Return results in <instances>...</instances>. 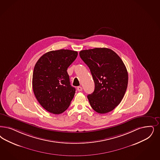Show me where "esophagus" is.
Listing matches in <instances>:
<instances>
[{"label":"esophagus","mask_w":160,"mask_h":160,"mask_svg":"<svg viewBox=\"0 0 160 160\" xmlns=\"http://www.w3.org/2000/svg\"><path fill=\"white\" fill-rule=\"evenodd\" d=\"M77 90L78 91V92H81V91H82V90H83V88H82L81 87V86H78V87H77Z\"/></svg>","instance_id":"34e87169"}]
</instances>
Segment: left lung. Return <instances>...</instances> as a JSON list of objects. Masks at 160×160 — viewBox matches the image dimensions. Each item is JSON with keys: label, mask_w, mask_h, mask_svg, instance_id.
I'll list each match as a JSON object with an SVG mask.
<instances>
[{"label": "left lung", "mask_w": 160, "mask_h": 160, "mask_svg": "<svg viewBox=\"0 0 160 160\" xmlns=\"http://www.w3.org/2000/svg\"><path fill=\"white\" fill-rule=\"evenodd\" d=\"M89 67L94 82L93 92L88 96L91 107L103 114L113 110L127 90L128 74L119 56L107 48H95L79 52Z\"/></svg>", "instance_id": "1"}]
</instances>
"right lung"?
Wrapping results in <instances>:
<instances>
[{
  "instance_id": "add662e5",
  "label": "right lung",
  "mask_w": 160,
  "mask_h": 160,
  "mask_svg": "<svg viewBox=\"0 0 160 160\" xmlns=\"http://www.w3.org/2000/svg\"><path fill=\"white\" fill-rule=\"evenodd\" d=\"M77 55L72 50L51 51L41 56L34 67L33 93L39 104L50 113H62L74 98L76 88L70 85L67 70Z\"/></svg>"
}]
</instances>
